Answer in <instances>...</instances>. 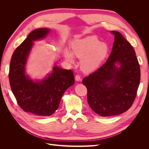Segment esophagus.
Masks as SVG:
<instances>
[{
	"label": "esophagus",
	"instance_id": "1",
	"mask_svg": "<svg viewBox=\"0 0 149 149\" xmlns=\"http://www.w3.org/2000/svg\"><path fill=\"white\" fill-rule=\"evenodd\" d=\"M75 80L76 81H79L81 80V76L79 74H76L75 76Z\"/></svg>",
	"mask_w": 149,
	"mask_h": 149
}]
</instances>
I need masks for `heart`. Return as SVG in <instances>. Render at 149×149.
Segmentation results:
<instances>
[{"label":"heart","mask_w":149,"mask_h":149,"mask_svg":"<svg viewBox=\"0 0 149 149\" xmlns=\"http://www.w3.org/2000/svg\"><path fill=\"white\" fill-rule=\"evenodd\" d=\"M72 53L66 49L64 56L70 62H73L74 56L83 58L81 68L84 71L91 72L97 68L105 59L109 48L95 36L76 39L71 45Z\"/></svg>","instance_id":"1"}]
</instances>
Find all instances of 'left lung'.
Wrapping results in <instances>:
<instances>
[{"instance_id":"1","label":"left lung","mask_w":149,"mask_h":149,"mask_svg":"<svg viewBox=\"0 0 149 149\" xmlns=\"http://www.w3.org/2000/svg\"><path fill=\"white\" fill-rule=\"evenodd\" d=\"M114 35L107 61L82 83L88 89V102L98 115L120 114L131 107L141 81V70L134 49L120 33Z\"/></svg>"}]
</instances>
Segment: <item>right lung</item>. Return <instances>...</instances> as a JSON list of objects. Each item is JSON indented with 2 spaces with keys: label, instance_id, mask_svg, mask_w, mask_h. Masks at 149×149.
<instances>
[{
  "label": "right lung",
  "instance_id": "1",
  "mask_svg": "<svg viewBox=\"0 0 149 149\" xmlns=\"http://www.w3.org/2000/svg\"><path fill=\"white\" fill-rule=\"evenodd\" d=\"M50 30L38 29L30 32L12 56L8 78L17 103L25 112L37 116H52L59 107L66 90L74 83L73 72L55 65L51 73L34 81L25 73L26 61L33 42L45 38Z\"/></svg>",
  "mask_w": 149,
  "mask_h": 149
}]
</instances>
